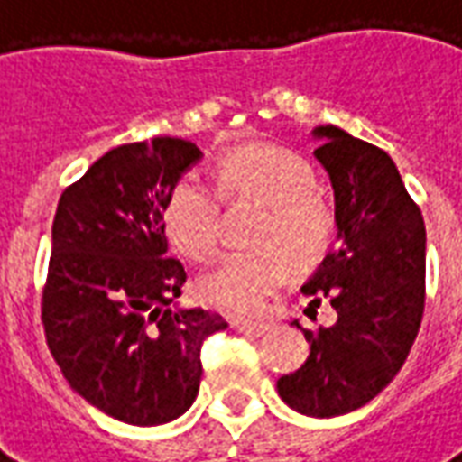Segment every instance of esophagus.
<instances>
[{"label": "esophagus", "mask_w": 462, "mask_h": 462, "mask_svg": "<svg viewBox=\"0 0 462 462\" xmlns=\"http://www.w3.org/2000/svg\"><path fill=\"white\" fill-rule=\"evenodd\" d=\"M232 327L240 334H250V337H262L270 331V324H260V321H232Z\"/></svg>", "instance_id": "1"}]
</instances>
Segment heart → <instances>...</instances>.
Here are the masks:
<instances>
[{"label": "heart", "mask_w": 462, "mask_h": 462, "mask_svg": "<svg viewBox=\"0 0 462 462\" xmlns=\"http://www.w3.org/2000/svg\"><path fill=\"white\" fill-rule=\"evenodd\" d=\"M214 190L198 172L172 182L162 205V225L172 247L195 262L220 247V195L225 200L267 205L252 235L254 250L235 252L198 282L200 297L237 317L260 314L290 277V267L310 270L329 252L337 220L317 192V175L301 155L277 145H245L217 165Z\"/></svg>", "instance_id": "heart-1"}]
</instances>
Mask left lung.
Returning a JSON list of instances; mask_svg holds the SVG:
<instances>
[{"instance_id":"obj_1","label":"left lung","mask_w":462,"mask_h":462,"mask_svg":"<svg viewBox=\"0 0 462 462\" xmlns=\"http://www.w3.org/2000/svg\"><path fill=\"white\" fill-rule=\"evenodd\" d=\"M314 135L321 138L314 155L334 185L339 240L301 291L310 310L329 301L337 321L304 329L310 358L282 376L277 391L304 416L334 418L378 396L416 341L426 307V225L386 151L337 125Z\"/></svg>"}]
</instances>
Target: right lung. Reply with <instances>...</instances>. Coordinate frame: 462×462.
Wrapping results in <instances>:
<instances>
[{
	"mask_svg": "<svg viewBox=\"0 0 462 462\" xmlns=\"http://www.w3.org/2000/svg\"><path fill=\"white\" fill-rule=\"evenodd\" d=\"M200 155L168 135L118 145L61 192L51 225L49 351L79 396L131 426L192 406L202 341L227 327L215 311L175 307L188 274L168 257L162 205Z\"/></svg>",
	"mask_w": 462,
	"mask_h": 462,
	"instance_id": "add662e5",
	"label": "right lung"
}]
</instances>
